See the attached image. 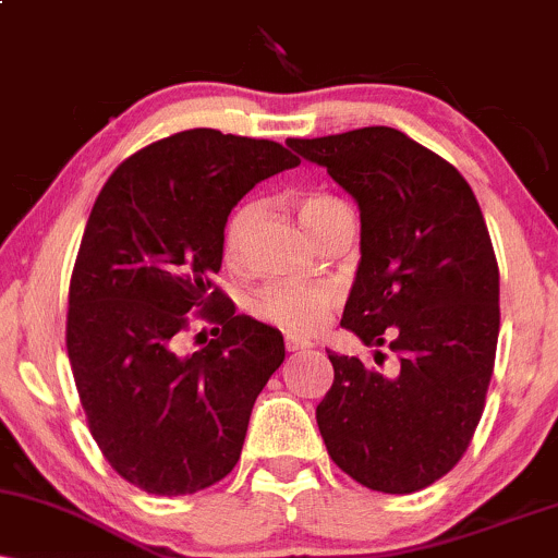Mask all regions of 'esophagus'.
Returning <instances> with one entry per match:
<instances>
[{
  "label": "esophagus",
  "mask_w": 558,
  "mask_h": 558,
  "mask_svg": "<svg viewBox=\"0 0 558 558\" xmlns=\"http://www.w3.org/2000/svg\"><path fill=\"white\" fill-rule=\"evenodd\" d=\"M286 349L288 351H306V349H312V341H306V338H299V336H286Z\"/></svg>",
  "instance_id": "obj_1"
}]
</instances>
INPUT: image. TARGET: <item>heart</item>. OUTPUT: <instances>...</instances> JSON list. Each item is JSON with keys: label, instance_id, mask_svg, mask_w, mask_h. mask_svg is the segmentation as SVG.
Listing matches in <instances>:
<instances>
[{"label": "heart", "instance_id": "obj_1", "mask_svg": "<svg viewBox=\"0 0 558 558\" xmlns=\"http://www.w3.org/2000/svg\"><path fill=\"white\" fill-rule=\"evenodd\" d=\"M296 213L301 226L310 230L312 239L319 241L338 217L349 215V207H345L341 198L330 194H304L296 198ZM257 202H243L230 215L226 233H222V254H226L228 265H241L246 259L248 239H252V230L257 226ZM332 299L336 296L325 286H267L252 299V312L262 323H270L286 332L304 336V332L317 330L323 325V319L328 317L332 306Z\"/></svg>", "mask_w": 558, "mask_h": 558}]
</instances>
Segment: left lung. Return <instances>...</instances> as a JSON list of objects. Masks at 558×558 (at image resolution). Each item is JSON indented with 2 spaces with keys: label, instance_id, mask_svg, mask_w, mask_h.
Returning a JSON list of instances; mask_svg holds the SVG:
<instances>
[{
  "label": "left lung",
  "instance_id": "left-lung-1",
  "mask_svg": "<svg viewBox=\"0 0 558 558\" xmlns=\"http://www.w3.org/2000/svg\"><path fill=\"white\" fill-rule=\"evenodd\" d=\"M286 144L360 204L362 259L341 325L399 354L393 373H377L328 349L336 377L319 433L364 488H427L464 457L496 362L498 262L485 217L462 172L396 128Z\"/></svg>",
  "mask_w": 558,
  "mask_h": 558
}]
</instances>
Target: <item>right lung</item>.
<instances>
[{"mask_svg": "<svg viewBox=\"0 0 558 558\" xmlns=\"http://www.w3.org/2000/svg\"><path fill=\"white\" fill-rule=\"evenodd\" d=\"M296 165L275 141L194 128L128 157L96 196L70 278L68 356L88 430L141 490L185 496L239 462L286 345L235 315L213 275L230 209ZM191 314L218 328L183 355Z\"/></svg>", "mask_w": 558, "mask_h": 558, "instance_id": "obj_1", "label": "right lung"}]
</instances>
